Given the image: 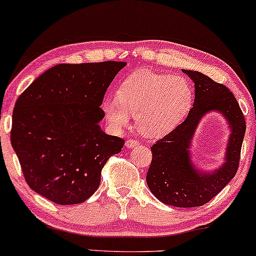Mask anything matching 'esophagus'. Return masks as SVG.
I'll list each match as a JSON object with an SVG mask.
<instances>
[{"label":"esophagus","instance_id":"obj_1","mask_svg":"<svg viewBox=\"0 0 256 256\" xmlns=\"http://www.w3.org/2000/svg\"><path fill=\"white\" fill-rule=\"evenodd\" d=\"M140 146V142L136 141V140H128L127 142H126V146L129 149H132V148H136V146Z\"/></svg>","mask_w":256,"mask_h":256}]
</instances>
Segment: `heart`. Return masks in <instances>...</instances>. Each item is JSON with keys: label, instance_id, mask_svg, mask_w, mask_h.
Wrapping results in <instances>:
<instances>
[{"label": "heart", "instance_id": "b5f03b06", "mask_svg": "<svg viewBox=\"0 0 256 256\" xmlns=\"http://www.w3.org/2000/svg\"><path fill=\"white\" fill-rule=\"evenodd\" d=\"M116 98H104L101 110L114 129L127 127L135 115L138 130L148 138H160L172 130L190 110L192 90L186 79L140 71L127 76Z\"/></svg>", "mask_w": 256, "mask_h": 256}]
</instances>
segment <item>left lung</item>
Segmentation results:
<instances>
[{
    "mask_svg": "<svg viewBox=\"0 0 256 256\" xmlns=\"http://www.w3.org/2000/svg\"><path fill=\"white\" fill-rule=\"evenodd\" d=\"M194 84V102L183 124L152 146V160L146 184L160 202L176 208L202 206L219 194L236 174L246 122L239 104L226 86L202 72L183 70ZM210 112H219L230 129L224 162L216 170L194 163L190 149L198 124Z\"/></svg>",
    "mask_w": 256,
    "mask_h": 256,
    "instance_id": "8db88e82",
    "label": "left lung"
}]
</instances>
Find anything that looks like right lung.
<instances>
[{
  "instance_id": "right-lung-1",
  "label": "right lung",
  "mask_w": 256,
  "mask_h": 256,
  "mask_svg": "<svg viewBox=\"0 0 256 256\" xmlns=\"http://www.w3.org/2000/svg\"><path fill=\"white\" fill-rule=\"evenodd\" d=\"M127 62L59 64L34 80L12 112V146L29 186L59 205L98 190L101 170L124 141L104 132L101 102Z\"/></svg>"
}]
</instances>
